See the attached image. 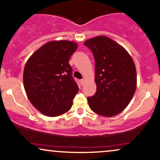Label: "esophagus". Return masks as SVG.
Listing matches in <instances>:
<instances>
[{
	"instance_id": "1",
	"label": "esophagus",
	"mask_w": 160,
	"mask_h": 160,
	"mask_svg": "<svg viewBox=\"0 0 160 160\" xmlns=\"http://www.w3.org/2000/svg\"><path fill=\"white\" fill-rule=\"evenodd\" d=\"M84 82H85V80H84V79H82V80H80V83H81L82 86H83Z\"/></svg>"
}]
</instances>
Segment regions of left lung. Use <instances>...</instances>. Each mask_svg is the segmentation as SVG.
<instances>
[{
	"mask_svg": "<svg viewBox=\"0 0 160 160\" xmlns=\"http://www.w3.org/2000/svg\"><path fill=\"white\" fill-rule=\"evenodd\" d=\"M95 58L96 92L88 97L89 108L103 117H113L128 106L137 85L135 65L122 46L111 38L98 36L83 43Z\"/></svg>",
	"mask_w": 160,
	"mask_h": 160,
	"instance_id": "obj_1",
	"label": "left lung"
}]
</instances>
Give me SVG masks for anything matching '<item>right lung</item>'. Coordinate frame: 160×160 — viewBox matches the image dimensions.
I'll return each instance as SVG.
<instances>
[{
    "mask_svg": "<svg viewBox=\"0 0 160 160\" xmlns=\"http://www.w3.org/2000/svg\"><path fill=\"white\" fill-rule=\"evenodd\" d=\"M78 44L68 40L50 41L28 58L23 73L28 98L44 115L57 117L71 109L79 87L69 65Z\"/></svg>",
    "mask_w": 160,
    "mask_h": 160,
    "instance_id": "obj_1",
    "label": "right lung"
}]
</instances>
